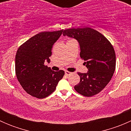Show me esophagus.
<instances>
[{
  "instance_id": "esophagus-1",
  "label": "esophagus",
  "mask_w": 131,
  "mask_h": 131,
  "mask_svg": "<svg viewBox=\"0 0 131 131\" xmlns=\"http://www.w3.org/2000/svg\"><path fill=\"white\" fill-rule=\"evenodd\" d=\"M70 74H72V73L70 72H68V71H65V75H70Z\"/></svg>"
}]
</instances>
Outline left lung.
<instances>
[{
  "mask_svg": "<svg viewBox=\"0 0 131 131\" xmlns=\"http://www.w3.org/2000/svg\"><path fill=\"white\" fill-rule=\"evenodd\" d=\"M63 34L78 40L80 58L85 61L88 69L86 73L78 72L80 80L74 89L87 97L97 94L109 83L115 70L113 46L101 33L89 27L66 29Z\"/></svg>",
  "mask_w": 131,
  "mask_h": 131,
  "instance_id": "obj_1",
  "label": "left lung"
}]
</instances>
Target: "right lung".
I'll use <instances>...</instances> for the list:
<instances>
[{
    "mask_svg": "<svg viewBox=\"0 0 131 131\" xmlns=\"http://www.w3.org/2000/svg\"><path fill=\"white\" fill-rule=\"evenodd\" d=\"M63 30L43 31L37 34L19 46L15 58L16 77L23 89L39 99L49 96L56 89L64 72L51 70L44 62H50L52 46Z\"/></svg>",
    "mask_w": 131,
    "mask_h": 131,
    "instance_id": "right-lung-1",
    "label": "right lung"
}]
</instances>
